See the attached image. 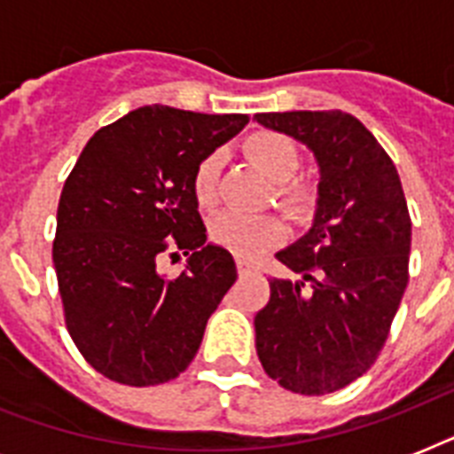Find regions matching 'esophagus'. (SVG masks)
Instances as JSON below:
<instances>
[{
	"instance_id": "obj_1",
	"label": "esophagus",
	"mask_w": 454,
	"mask_h": 454,
	"mask_svg": "<svg viewBox=\"0 0 454 454\" xmlns=\"http://www.w3.org/2000/svg\"><path fill=\"white\" fill-rule=\"evenodd\" d=\"M238 273H240V276H247V273H252V266H249L247 262H238Z\"/></svg>"
}]
</instances>
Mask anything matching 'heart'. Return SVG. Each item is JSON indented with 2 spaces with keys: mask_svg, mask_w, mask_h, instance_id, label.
<instances>
[{
  "mask_svg": "<svg viewBox=\"0 0 454 454\" xmlns=\"http://www.w3.org/2000/svg\"><path fill=\"white\" fill-rule=\"evenodd\" d=\"M245 153L270 181H276V195L287 209L309 212L316 200V191L309 181L294 176L299 169V151L290 138L278 131H256L245 141ZM219 167V153H209L195 167L192 195L200 207H212L216 202ZM209 238L235 256L254 259L283 240L285 226L276 216H245L238 212H226L212 221Z\"/></svg>",
  "mask_w": 454,
  "mask_h": 454,
  "instance_id": "1",
  "label": "heart"
}]
</instances>
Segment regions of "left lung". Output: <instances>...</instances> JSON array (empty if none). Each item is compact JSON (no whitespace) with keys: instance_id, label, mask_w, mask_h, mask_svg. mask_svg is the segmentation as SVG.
I'll return each mask as SVG.
<instances>
[{"instance_id":"left-lung-1","label":"left lung","mask_w":454,"mask_h":454,"mask_svg":"<svg viewBox=\"0 0 454 454\" xmlns=\"http://www.w3.org/2000/svg\"><path fill=\"white\" fill-rule=\"evenodd\" d=\"M269 129L306 144L320 167L313 228L278 262L254 317L256 356L270 380L301 395L348 387L370 370L408 287L410 221L394 160L341 110L259 113Z\"/></svg>"}]
</instances>
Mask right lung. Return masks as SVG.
Masks as SVG:
<instances>
[{
	"mask_svg": "<svg viewBox=\"0 0 454 454\" xmlns=\"http://www.w3.org/2000/svg\"><path fill=\"white\" fill-rule=\"evenodd\" d=\"M249 122L145 106L89 138L60 192L53 266L66 327L89 365L127 387L176 380L238 278L231 252L207 245L192 174ZM191 254L181 277L156 259Z\"/></svg>",
	"mask_w": 454,
	"mask_h": 454,
	"instance_id": "right-lung-1",
	"label": "right lung"
}]
</instances>
